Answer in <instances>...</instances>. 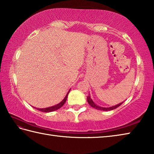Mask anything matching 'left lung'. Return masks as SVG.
I'll return each instance as SVG.
<instances>
[{"mask_svg": "<svg viewBox=\"0 0 154 154\" xmlns=\"http://www.w3.org/2000/svg\"><path fill=\"white\" fill-rule=\"evenodd\" d=\"M87 101H88V102L90 106H92V108H95V109H98V110H102V111H109V110H112V109H116V108H118L119 106H120L121 104H122V103H124V102H121V103H119V104H117V105L114 106H112V107H109V108L101 107V106H98V105H96V103L93 102V100H92V99H91V98H90V94H89L88 96L87 97Z\"/></svg>", "mask_w": 154, "mask_h": 154, "instance_id": "1", "label": "left lung"}]
</instances>
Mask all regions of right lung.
I'll use <instances>...</instances> for the list:
<instances>
[{"mask_svg":"<svg viewBox=\"0 0 154 154\" xmlns=\"http://www.w3.org/2000/svg\"><path fill=\"white\" fill-rule=\"evenodd\" d=\"M70 90H69V91H68V93H67V94L66 95L65 98L63 99V100H62V102H60L59 103H58V104L54 105V106H51V107L46 108H36V109H38V110L41 111V112H53V111L57 110V109H58L59 108H60L62 106H63L64 103H65L66 101V100H67L68 95L69 92H70Z\"/></svg>","mask_w":154,"mask_h":154,"instance_id":"right-lung-1","label":"right lung"}]
</instances>
